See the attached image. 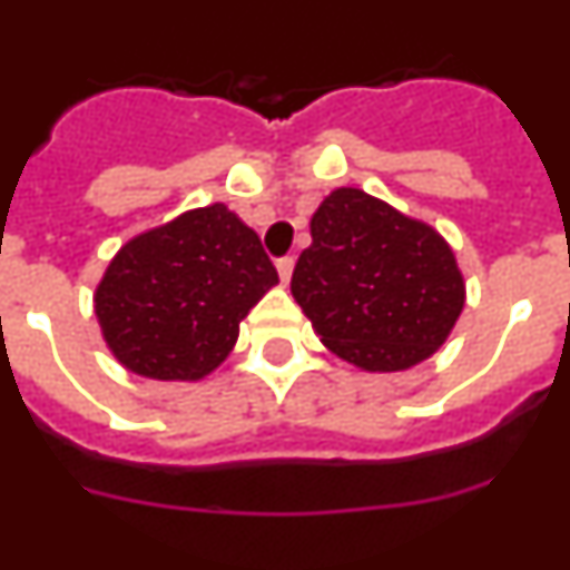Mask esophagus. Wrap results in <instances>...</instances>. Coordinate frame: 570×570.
<instances>
[{"label": "esophagus", "mask_w": 570, "mask_h": 570, "mask_svg": "<svg viewBox=\"0 0 570 570\" xmlns=\"http://www.w3.org/2000/svg\"><path fill=\"white\" fill-rule=\"evenodd\" d=\"M294 256H279L276 259V271H279L282 282H291V274H294Z\"/></svg>", "instance_id": "esophagus-1"}]
</instances>
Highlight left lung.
<instances>
[{
	"instance_id": "obj_1",
	"label": "left lung",
	"mask_w": 570,
	"mask_h": 570,
	"mask_svg": "<svg viewBox=\"0 0 570 570\" xmlns=\"http://www.w3.org/2000/svg\"><path fill=\"white\" fill-rule=\"evenodd\" d=\"M291 294L322 342L365 371H402L454 328L465 285L448 242L365 190L340 188L311 219Z\"/></svg>"
}]
</instances>
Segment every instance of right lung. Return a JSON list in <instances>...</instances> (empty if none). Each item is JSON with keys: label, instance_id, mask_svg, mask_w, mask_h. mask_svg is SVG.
Listing matches in <instances>:
<instances>
[{"label": "right lung", "instance_id": "right-lung-1", "mask_svg": "<svg viewBox=\"0 0 570 570\" xmlns=\"http://www.w3.org/2000/svg\"><path fill=\"white\" fill-rule=\"evenodd\" d=\"M276 282L259 236L216 203L130 239L94 302L125 367L154 380H199L230 354L239 322Z\"/></svg>", "mask_w": 570, "mask_h": 570}]
</instances>
